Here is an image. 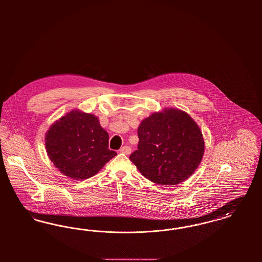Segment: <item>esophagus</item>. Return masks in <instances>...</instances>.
I'll return each instance as SVG.
<instances>
[{
    "label": "esophagus",
    "instance_id": "34e87169",
    "mask_svg": "<svg viewBox=\"0 0 262 262\" xmlns=\"http://www.w3.org/2000/svg\"><path fill=\"white\" fill-rule=\"evenodd\" d=\"M120 152H121V153H125L126 155H128V154H130V152H132V148H130L129 146L125 145V146H123V147L120 149Z\"/></svg>",
    "mask_w": 262,
    "mask_h": 262
}]
</instances>
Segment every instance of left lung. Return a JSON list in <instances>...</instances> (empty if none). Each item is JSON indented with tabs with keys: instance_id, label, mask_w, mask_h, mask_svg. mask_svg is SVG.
<instances>
[{
	"instance_id": "1",
	"label": "left lung",
	"mask_w": 262,
	"mask_h": 262,
	"mask_svg": "<svg viewBox=\"0 0 262 262\" xmlns=\"http://www.w3.org/2000/svg\"><path fill=\"white\" fill-rule=\"evenodd\" d=\"M139 142L129 159L151 182L178 185L200 166L204 139L200 126L185 111L165 108L142 120L137 128Z\"/></svg>"
}]
</instances>
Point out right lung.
I'll return each mask as SVG.
<instances>
[{
  "label": "right lung",
  "mask_w": 262,
  "mask_h": 262,
  "mask_svg": "<svg viewBox=\"0 0 262 262\" xmlns=\"http://www.w3.org/2000/svg\"><path fill=\"white\" fill-rule=\"evenodd\" d=\"M109 135L98 118L73 110L51 125L45 146L51 161L62 174L85 180L97 174L117 153L108 148Z\"/></svg>",
  "instance_id": "obj_1"
}]
</instances>
